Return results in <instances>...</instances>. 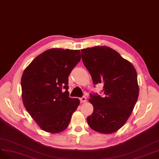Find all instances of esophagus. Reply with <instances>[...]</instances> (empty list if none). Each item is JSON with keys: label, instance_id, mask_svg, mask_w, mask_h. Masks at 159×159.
I'll return each mask as SVG.
<instances>
[{"label": "esophagus", "instance_id": "34e87169", "mask_svg": "<svg viewBox=\"0 0 159 159\" xmlns=\"http://www.w3.org/2000/svg\"><path fill=\"white\" fill-rule=\"evenodd\" d=\"M80 101L81 103H84V102H86V98L84 96H83L82 98H80Z\"/></svg>", "mask_w": 159, "mask_h": 159}]
</instances>
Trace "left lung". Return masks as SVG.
<instances>
[{
	"label": "left lung",
	"mask_w": 159,
	"mask_h": 159,
	"mask_svg": "<svg viewBox=\"0 0 159 159\" xmlns=\"http://www.w3.org/2000/svg\"><path fill=\"white\" fill-rule=\"evenodd\" d=\"M83 64L94 84L103 83V96L90 94L93 106L87 117L91 129L110 134L124 126L134 110L139 96L137 71L129 61L107 46L81 49Z\"/></svg>",
	"instance_id": "obj_1"
}]
</instances>
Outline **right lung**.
Here are the masks:
<instances>
[{"instance_id":"1","label":"right lung","mask_w":159,"mask_h":159,"mask_svg":"<svg viewBox=\"0 0 159 159\" xmlns=\"http://www.w3.org/2000/svg\"><path fill=\"white\" fill-rule=\"evenodd\" d=\"M80 57V50L50 49L37 56L24 70V106L46 132L58 134L66 129L80 104L79 98H70L67 90L69 75Z\"/></svg>"}]
</instances>
